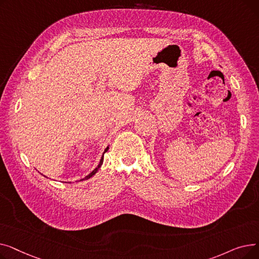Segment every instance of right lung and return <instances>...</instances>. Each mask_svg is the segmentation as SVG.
<instances>
[{"mask_svg": "<svg viewBox=\"0 0 259 259\" xmlns=\"http://www.w3.org/2000/svg\"><path fill=\"white\" fill-rule=\"evenodd\" d=\"M108 149H109V146H107V148L105 149V151L103 152V155H102V157H101V160H100V162H99V165L97 166V168H95L94 170H92L87 176H85V178L84 179H80L79 181H85V180H89L90 178H92V176L95 174V173H97L98 171H99V169L101 168V166H102V164H103V161H104V153H106L107 151H108ZM45 176V175H44ZM45 178H46V176H45Z\"/></svg>", "mask_w": 259, "mask_h": 259, "instance_id": "add662e5", "label": "right lung"}]
</instances>
